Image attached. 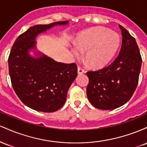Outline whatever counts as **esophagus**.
Here are the masks:
<instances>
[{
    "mask_svg": "<svg viewBox=\"0 0 147 147\" xmlns=\"http://www.w3.org/2000/svg\"><path fill=\"white\" fill-rule=\"evenodd\" d=\"M77 71H78V74L81 75V74H83L85 72V70H84L82 67H78V69H77Z\"/></svg>",
    "mask_w": 147,
    "mask_h": 147,
    "instance_id": "obj_1",
    "label": "esophagus"
}]
</instances>
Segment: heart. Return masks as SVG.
<instances>
[{
  "instance_id": "heart-1",
  "label": "heart",
  "mask_w": 147,
  "mask_h": 147,
  "mask_svg": "<svg viewBox=\"0 0 147 147\" xmlns=\"http://www.w3.org/2000/svg\"><path fill=\"white\" fill-rule=\"evenodd\" d=\"M76 47L72 48L75 56L86 51V59L93 68L105 65L117 52L120 38L117 33L102 27L92 28L80 33L76 38Z\"/></svg>"
}]
</instances>
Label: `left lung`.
I'll return each instance as SVG.
<instances>
[{
    "mask_svg": "<svg viewBox=\"0 0 147 147\" xmlns=\"http://www.w3.org/2000/svg\"><path fill=\"white\" fill-rule=\"evenodd\" d=\"M122 41L117 58L108 66L88 71L86 94L92 105L102 110L120 107L131 99L138 84L142 57L134 37L119 25Z\"/></svg>",
    "mask_w": 147,
    "mask_h": 147,
    "instance_id": "8db88e82",
    "label": "left lung"
}]
</instances>
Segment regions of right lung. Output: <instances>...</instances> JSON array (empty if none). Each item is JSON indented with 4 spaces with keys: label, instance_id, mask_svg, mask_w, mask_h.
<instances>
[{
    "label": "right lung",
    "instance_id": "1",
    "mask_svg": "<svg viewBox=\"0 0 147 147\" xmlns=\"http://www.w3.org/2000/svg\"><path fill=\"white\" fill-rule=\"evenodd\" d=\"M68 23L58 21L31 27L18 36L10 51L8 65L13 89L25 105L35 111L55 112L63 106L77 76V66L75 63L55 61L43 54L34 58L28 50L35 48V38L40 33Z\"/></svg>",
    "mask_w": 147,
    "mask_h": 147
}]
</instances>
